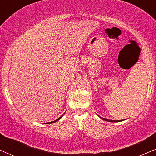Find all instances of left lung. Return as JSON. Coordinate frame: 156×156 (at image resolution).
<instances>
[{
  "instance_id": "8db88e82",
  "label": "left lung",
  "mask_w": 156,
  "mask_h": 156,
  "mask_svg": "<svg viewBox=\"0 0 156 156\" xmlns=\"http://www.w3.org/2000/svg\"><path fill=\"white\" fill-rule=\"evenodd\" d=\"M103 120H105V121H108V122H111V123H115V122H120L121 121V120H109V119H106V118H101Z\"/></svg>"
}]
</instances>
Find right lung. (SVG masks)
I'll use <instances>...</instances> for the list:
<instances>
[{"instance_id": "1", "label": "right lung", "mask_w": 156, "mask_h": 156, "mask_svg": "<svg viewBox=\"0 0 156 156\" xmlns=\"http://www.w3.org/2000/svg\"><path fill=\"white\" fill-rule=\"evenodd\" d=\"M63 115L61 116V117H60L59 118H58V119H56V120H53V121H52V122H50V123H55V122H57L58 120L59 119H61V118L62 117H63Z\"/></svg>"}]
</instances>
